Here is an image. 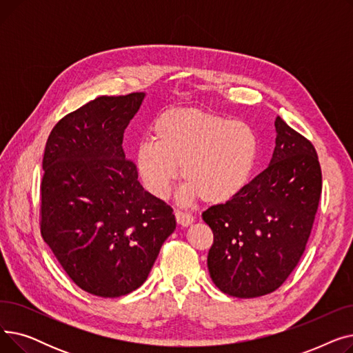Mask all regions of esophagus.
<instances>
[{"label": "esophagus", "instance_id": "esophagus-1", "mask_svg": "<svg viewBox=\"0 0 353 353\" xmlns=\"http://www.w3.org/2000/svg\"><path fill=\"white\" fill-rule=\"evenodd\" d=\"M174 216H176L177 223H179L180 226H183V228L190 226V225L193 223V221H194V217H193L192 214L180 212V210H176V212H174Z\"/></svg>", "mask_w": 353, "mask_h": 353}]
</instances>
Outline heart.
Segmentation results:
<instances>
[{
  "instance_id": "b5f03b06",
  "label": "heart",
  "mask_w": 353,
  "mask_h": 353,
  "mask_svg": "<svg viewBox=\"0 0 353 353\" xmlns=\"http://www.w3.org/2000/svg\"><path fill=\"white\" fill-rule=\"evenodd\" d=\"M153 140L134 152L137 174L145 190L169 197L179 177L183 201L203 197L209 205H225L249 184L259 152L254 130L197 108H172L157 119Z\"/></svg>"
}]
</instances>
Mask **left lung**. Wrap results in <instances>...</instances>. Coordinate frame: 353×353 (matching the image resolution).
Here are the masks:
<instances>
[{
    "instance_id": "1",
    "label": "left lung",
    "mask_w": 353,
    "mask_h": 353,
    "mask_svg": "<svg viewBox=\"0 0 353 353\" xmlns=\"http://www.w3.org/2000/svg\"><path fill=\"white\" fill-rule=\"evenodd\" d=\"M268 169L236 199L203 212L213 230L208 268L213 283L234 298L272 293L298 266L316 214L322 172L309 140L281 117Z\"/></svg>"
}]
</instances>
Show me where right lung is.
<instances>
[{
  "instance_id": "right-lung-1",
  "label": "right lung",
  "mask_w": 353,
  "mask_h": 353,
  "mask_svg": "<svg viewBox=\"0 0 353 353\" xmlns=\"http://www.w3.org/2000/svg\"><path fill=\"white\" fill-rule=\"evenodd\" d=\"M144 97L92 100L55 124L46 144L43 239L71 281L100 298L140 288L176 229L173 209L143 189L123 152Z\"/></svg>"
}]
</instances>
